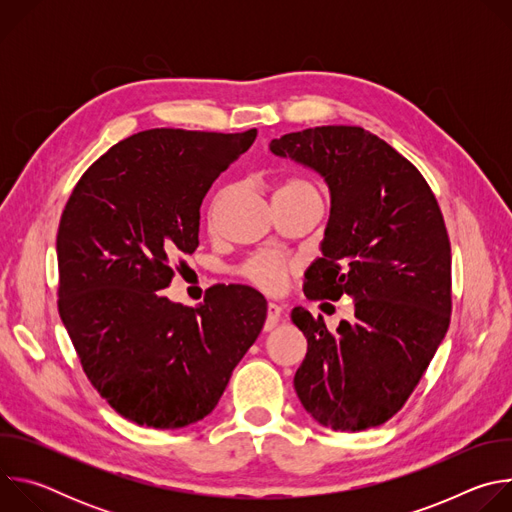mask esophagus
<instances>
[{
    "label": "esophagus",
    "instance_id": "34e87169",
    "mask_svg": "<svg viewBox=\"0 0 512 512\" xmlns=\"http://www.w3.org/2000/svg\"><path fill=\"white\" fill-rule=\"evenodd\" d=\"M281 314H283V310H281V306L279 304H269L267 306V320H265V332H271L277 324H279V320H281Z\"/></svg>",
    "mask_w": 512,
    "mask_h": 512
}]
</instances>
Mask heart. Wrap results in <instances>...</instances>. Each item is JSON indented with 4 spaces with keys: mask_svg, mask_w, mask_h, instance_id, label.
<instances>
[{
    "mask_svg": "<svg viewBox=\"0 0 512 512\" xmlns=\"http://www.w3.org/2000/svg\"><path fill=\"white\" fill-rule=\"evenodd\" d=\"M283 190H314V188L304 180H289L277 192H283ZM223 202H225V192L214 198V202L210 206V218H214L218 214ZM291 271H294V261L285 255H279V253L257 255L253 259H249L247 265L243 267V273L249 281H253L255 285H259L265 291H271V294H275V291H279L283 287V283Z\"/></svg>",
    "mask_w": 512,
    "mask_h": 512,
    "instance_id": "b5f03b06",
    "label": "heart"
}]
</instances>
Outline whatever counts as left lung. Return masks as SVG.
Segmentation results:
<instances>
[{
    "instance_id": "8db88e82",
    "label": "left lung",
    "mask_w": 512,
    "mask_h": 512,
    "mask_svg": "<svg viewBox=\"0 0 512 512\" xmlns=\"http://www.w3.org/2000/svg\"><path fill=\"white\" fill-rule=\"evenodd\" d=\"M271 154L320 174L330 218L306 271L310 300L354 304L328 330L291 310L308 340L294 377L304 409L334 431L383 425L407 401L444 340L452 312V251L419 170L371 131L324 125L271 139Z\"/></svg>"
}]
</instances>
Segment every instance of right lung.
<instances>
[{"instance_id":"1","label":"right lung","mask_w":512,"mask_h":512,"mask_svg":"<svg viewBox=\"0 0 512 512\" xmlns=\"http://www.w3.org/2000/svg\"><path fill=\"white\" fill-rule=\"evenodd\" d=\"M257 137L148 129L101 156L62 212L58 314L83 369L125 419L180 429L204 419L267 318L247 285H216L198 306L168 300L178 255L198 247L200 204Z\"/></svg>"}]
</instances>
